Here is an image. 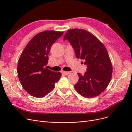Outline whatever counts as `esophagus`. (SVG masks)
<instances>
[{"label":"esophagus","instance_id":"1","mask_svg":"<svg viewBox=\"0 0 132 132\" xmlns=\"http://www.w3.org/2000/svg\"><path fill=\"white\" fill-rule=\"evenodd\" d=\"M69 73H70V72H69V71H63V72H62L63 74L65 75H68Z\"/></svg>","mask_w":132,"mask_h":132}]
</instances>
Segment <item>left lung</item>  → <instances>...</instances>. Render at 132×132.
I'll return each instance as SVG.
<instances>
[{"label":"left lung","instance_id":"obj_1","mask_svg":"<svg viewBox=\"0 0 132 132\" xmlns=\"http://www.w3.org/2000/svg\"><path fill=\"white\" fill-rule=\"evenodd\" d=\"M64 41L73 47L75 56L82 59L87 66L82 75L78 73L79 80L74 85L78 93L85 98H93L104 91L111 80L112 66L105 46L94 35L85 30L68 31Z\"/></svg>","mask_w":132,"mask_h":132}]
</instances>
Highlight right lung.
Instances as JSON below:
<instances>
[{
  "label": "right lung",
  "instance_id": "1",
  "mask_svg": "<svg viewBox=\"0 0 132 132\" xmlns=\"http://www.w3.org/2000/svg\"><path fill=\"white\" fill-rule=\"evenodd\" d=\"M63 34V32L45 31L35 35L19 59L17 71L20 82L34 97H45L54 89L55 83L61 77V73L46 67L52 46Z\"/></svg>",
  "mask_w": 132,
  "mask_h": 132
}]
</instances>
